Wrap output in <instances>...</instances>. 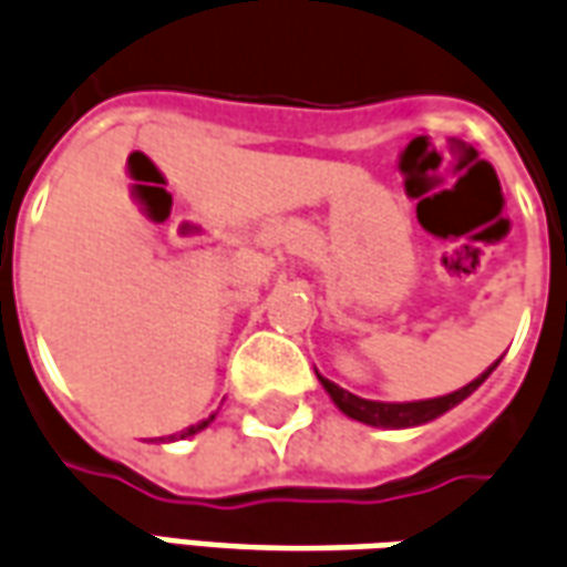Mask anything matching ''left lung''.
Returning <instances> with one entry per match:
<instances>
[{"label": "left lung", "mask_w": 567, "mask_h": 567, "mask_svg": "<svg viewBox=\"0 0 567 567\" xmlns=\"http://www.w3.org/2000/svg\"><path fill=\"white\" fill-rule=\"evenodd\" d=\"M497 368V362L485 371V374H478L473 383H466L463 390L449 395H439V399H426V402H371V399H359V395L347 393V390H340L338 383H331V380H322V386L328 390V395L334 399V405L352 417V421H362L368 426H390V430H402V426H417V423L435 421L439 414H445L449 408L461 405L466 395L476 390L482 380L488 378L491 371Z\"/></svg>", "instance_id": "left-lung-1"}]
</instances>
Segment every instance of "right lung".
Instances as JSON below:
<instances>
[{
  "label": "right lung",
  "instance_id": "right-lung-1",
  "mask_svg": "<svg viewBox=\"0 0 567 567\" xmlns=\"http://www.w3.org/2000/svg\"><path fill=\"white\" fill-rule=\"evenodd\" d=\"M208 421H212V417H208ZM208 421H202V423H193V426H189L187 433H181V439H184V435H193V433H199V430H205V426H208Z\"/></svg>",
  "mask_w": 567,
  "mask_h": 567
}]
</instances>
